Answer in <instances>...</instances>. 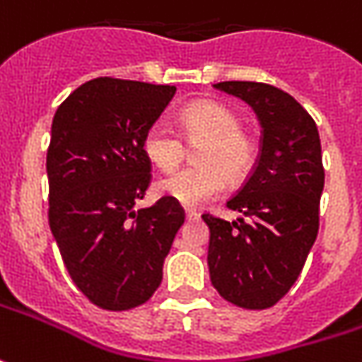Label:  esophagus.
<instances>
[{"instance_id": "1", "label": "esophagus", "mask_w": 362, "mask_h": 362, "mask_svg": "<svg viewBox=\"0 0 362 362\" xmlns=\"http://www.w3.org/2000/svg\"><path fill=\"white\" fill-rule=\"evenodd\" d=\"M200 218V214L196 212V210H186V220H198Z\"/></svg>"}]
</instances>
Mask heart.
Masks as SVG:
<instances>
[{"mask_svg":"<svg viewBox=\"0 0 362 362\" xmlns=\"http://www.w3.org/2000/svg\"><path fill=\"white\" fill-rule=\"evenodd\" d=\"M186 140H204L198 148V166L184 168L158 182V192L188 208L204 204L230 180L246 178L255 164V142L240 130V118L230 107L200 102L180 116ZM144 154L162 172H172L184 158V142L166 122H156L144 136Z\"/></svg>","mask_w":362,"mask_h":362,"instance_id":"heart-1","label":"heart"}]
</instances>
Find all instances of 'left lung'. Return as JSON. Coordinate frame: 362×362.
<instances>
[{"label":"left lung","instance_id":"obj_1","mask_svg":"<svg viewBox=\"0 0 362 362\" xmlns=\"http://www.w3.org/2000/svg\"><path fill=\"white\" fill-rule=\"evenodd\" d=\"M214 88L255 110L262 144L252 174L226 202L240 218L202 214L210 228V281L232 305L260 310L291 291L317 240L325 186L320 138L310 114L274 86L220 81Z\"/></svg>","mask_w":362,"mask_h":362}]
</instances>
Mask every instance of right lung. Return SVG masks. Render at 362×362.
<instances>
[{
  "mask_svg": "<svg viewBox=\"0 0 362 362\" xmlns=\"http://www.w3.org/2000/svg\"><path fill=\"white\" fill-rule=\"evenodd\" d=\"M174 94V86L95 78L52 122L49 228L71 281L106 310L136 308L156 293L186 218L166 196L134 208L152 178L144 136Z\"/></svg>",
  "mask_w": 362,
  "mask_h": 362,
  "instance_id": "right-lung-1",
  "label": "right lung"
}]
</instances>
